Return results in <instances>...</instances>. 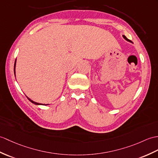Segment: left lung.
Segmentation results:
<instances>
[{"label": "left lung", "mask_w": 158, "mask_h": 158, "mask_svg": "<svg viewBox=\"0 0 158 158\" xmlns=\"http://www.w3.org/2000/svg\"><path fill=\"white\" fill-rule=\"evenodd\" d=\"M123 37L124 38V40H127V41H128V42H131V40H129V39H127V37H126V36H125V35H123Z\"/></svg>", "instance_id": "left-lung-1"}]
</instances>
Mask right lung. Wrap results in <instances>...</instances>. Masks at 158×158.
I'll return each instance as SVG.
<instances>
[{
  "label": "right lung",
  "mask_w": 158,
  "mask_h": 158,
  "mask_svg": "<svg viewBox=\"0 0 158 158\" xmlns=\"http://www.w3.org/2000/svg\"><path fill=\"white\" fill-rule=\"evenodd\" d=\"M16 61H17V58H16V60H15V64H14V73H15V67H16ZM26 97L27 98V99L28 100L30 101L31 103H33V104H35V105H49V104H40V103H38V102H34V101H33L32 100H31L30 98H29L27 96H26Z\"/></svg>",
  "instance_id": "obj_1"
}]
</instances>
